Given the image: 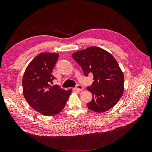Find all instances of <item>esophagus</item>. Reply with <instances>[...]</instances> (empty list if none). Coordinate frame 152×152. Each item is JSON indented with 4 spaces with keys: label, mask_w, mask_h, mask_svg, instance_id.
<instances>
[{
    "label": "esophagus",
    "mask_w": 152,
    "mask_h": 152,
    "mask_svg": "<svg viewBox=\"0 0 152 152\" xmlns=\"http://www.w3.org/2000/svg\"><path fill=\"white\" fill-rule=\"evenodd\" d=\"M83 89H84V87L81 86V85H80V84L77 85V86L73 88V90H74V91H82Z\"/></svg>",
    "instance_id": "34e87169"
}]
</instances>
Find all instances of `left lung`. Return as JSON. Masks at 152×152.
Wrapping results in <instances>:
<instances>
[{
	"mask_svg": "<svg viewBox=\"0 0 152 152\" xmlns=\"http://www.w3.org/2000/svg\"><path fill=\"white\" fill-rule=\"evenodd\" d=\"M72 58L82 67L86 76L89 73L94 80L87 89L93 99L87 104L92 111L103 113L111 109L122 97L124 91L123 72L112 55L96 46L77 50Z\"/></svg>",
	"mask_w": 152,
	"mask_h": 152,
	"instance_id": "8db88e82",
	"label": "left lung"
}]
</instances>
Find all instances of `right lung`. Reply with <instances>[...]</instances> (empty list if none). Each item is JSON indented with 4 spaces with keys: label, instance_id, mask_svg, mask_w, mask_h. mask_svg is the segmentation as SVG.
Instances as JSON below:
<instances>
[{
    "label": "right lung",
    "instance_id": "1",
    "mask_svg": "<svg viewBox=\"0 0 152 152\" xmlns=\"http://www.w3.org/2000/svg\"><path fill=\"white\" fill-rule=\"evenodd\" d=\"M59 57L58 53H42L27 66L22 80L23 93L30 107L45 116L62 111L72 93L58 85L50 86L56 79L52 72Z\"/></svg>",
    "mask_w": 152,
    "mask_h": 152
}]
</instances>
